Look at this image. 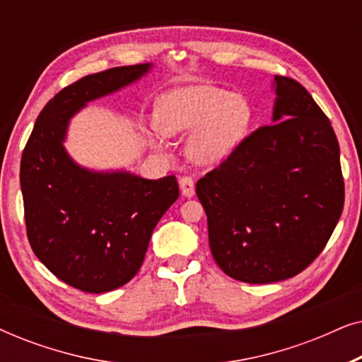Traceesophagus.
Segmentation results:
<instances>
[{"instance_id":"1","label":"esophagus","mask_w":362,"mask_h":362,"mask_svg":"<svg viewBox=\"0 0 362 362\" xmlns=\"http://www.w3.org/2000/svg\"><path fill=\"white\" fill-rule=\"evenodd\" d=\"M180 187H181L182 196H186V197L194 196V180H192L191 176L180 177Z\"/></svg>"}]
</instances>
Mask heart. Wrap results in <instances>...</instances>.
<instances>
[{"label":"heart","mask_w":362,"mask_h":362,"mask_svg":"<svg viewBox=\"0 0 362 362\" xmlns=\"http://www.w3.org/2000/svg\"><path fill=\"white\" fill-rule=\"evenodd\" d=\"M156 125L166 135H192L187 153L204 166L216 165L245 136L252 108L244 97L216 86H187L156 103Z\"/></svg>","instance_id":"1"}]
</instances>
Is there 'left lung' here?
Listing matches in <instances>:
<instances>
[{"instance_id": "1", "label": "left lung", "mask_w": 362, "mask_h": 362, "mask_svg": "<svg viewBox=\"0 0 362 362\" xmlns=\"http://www.w3.org/2000/svg\"><path fill=\"white\" fill-rule=\"evenodd\" d=\"M274 122L247 135L196 185L221 270L245 284L303 272L328 244L344 206L339 143L295 78L275 76Z\"/></svg>"}]
</instances>
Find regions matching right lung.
<instances>
[{
  "instance_id": "obj_1",
  "label": "right lung",
  "mask_w": 362,
  "mask_h": 362,
  "mask_svg": "<svg viewBox=\"0 0 362 362\" xmlns=\"http://www.w3.org/2000/svg\"><path fill=\"white\" fill-rule=\"evenodd\" d=\"M150 64L113 67L64 87L46 103L21 156L31 249L64 284L87 293L125 285L145 260L153 229L180 196L175 176L93 173L64 150L67 122L87 102L135 82Z\"/></svg>"
}]
</instances>
